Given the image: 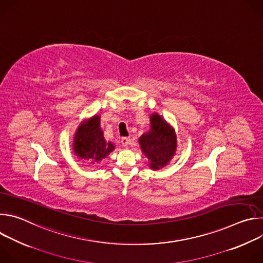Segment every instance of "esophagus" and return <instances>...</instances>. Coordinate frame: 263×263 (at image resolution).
I'll use <instances>...</instances> for the list:
<instances>
[{
	"label": "esophagus",
	"mask_w": 263,
	"mask_h": 263,
	"mask_svg": "<svg viewBox=\"0 0 263 263\" xmlns=\"http://www.w3.org/2000/svg\"><path fill=\"white\" fill-rule=\"evenodd\" d=\"M130 141H131V139L130 138H128V137H123L122 138V140H121V142H122V145L123 146H128L129 144H130Z\"/></svg>",
	"instance_id": "34e87169"
}]
</instances>
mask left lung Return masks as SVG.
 Instances as JSON below:
<instances>
[{
	"label": "left lung",
	"mask_w": 263,
	"mask_h": 263,
	"mask_svg": "<svg viewBox=\"0 0 263 263\" xmlns=\"http://www.w3.org/2000/svg\"><path fill=\"white\" fill-rule=\"evenodd\" d=\"M138 143L148 159V167L153 171H159L170 163L178 145L175 129L158 114L149 116V130L139 137Z\"/></svg>",
	"instance_id": "8db88e82"
}]
</instances>
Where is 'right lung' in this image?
<instances>
[{
	"label": "right lung",
	"mask_w": 263,
	"mask_h": 263,
	"mask_svg": "<svg viewBox=\"0 0 263 263\" xmlns=\"http://www.w3.org/2000/svg\"><path fill=\"white\" fill-rule=\"evenodd\" d=\"M115 148L114 143L105 140L98 115L84 120L73 134V154L80 160H87L90 164L100 163Z\"/></svg>",
	"instance_id": "add662e5"
}]
</instances>
